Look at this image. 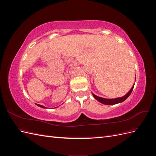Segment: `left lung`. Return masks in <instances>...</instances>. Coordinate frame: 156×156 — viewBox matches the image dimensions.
<instances>
[{
  "label": "left lung",
  "instance_id": "left-lung-1",
  "mask_svg": "<svg viewBox=\"0 0 156 156\" xmlns=\"http://www.w3.org/2000/svg\"><path fill=\"white\" fill-rule=\"evenodd\" d=\"M136 79V77H135ZM135 84H133V86L132 87V88L130 89V90L127 92L125 96L120 97V98H115V99H106V98H101V97H99L98 96H96L95 94H92V95L94 96V98L97 100L99 102H100L103 104H105V105H115V104H117V103H119L121 102H123L124 101H125L126 99L129 96V95L131 94L132 90H133V87H134Z\"/></svg>",
  "mask_w": 156,
  "mask_h": 156
}]
</instances>
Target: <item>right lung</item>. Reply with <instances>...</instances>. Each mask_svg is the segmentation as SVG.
<instances>
[{
    "mask_svg": "<svg viewBox=\"0 0 156 156\" xmlns=\"http://www.w3.org/2000/svg\"><path fill=\"white\" fill-rule=\"evenodd\" d=\"M36 105H37L38 107H41V108H46L45 107H44V106H43V105H39V104H37V103H36Z\"/></svg>",
    "mask_w": 156,
    "mask_h": 156,
    "instance_id": "right-lung-1",
    "label": "right lung"
}]
</instances>
